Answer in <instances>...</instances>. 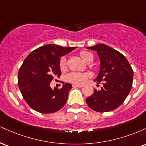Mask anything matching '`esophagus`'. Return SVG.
I'll return each instance as SVG.
<instances>
[{
  "label": "esophagus",
  "instance_id": "esophagus-1",
  "mask_svg": "<svg viewBox=\"0 0 146 146\" xmlns=\"http://www.w3.org/2000/svg\"><path fill=\"white\" fill-rule=\"evenodd\" d=\"M73 86L74 87V88H76V87H78V88H82V85H78V84H73Z\"/></svg>",
  "mask_w": 146,
  "mask_h": 146
}]
</instances>
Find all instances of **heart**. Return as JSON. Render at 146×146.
<instances>
[{"instance_id":"obj_1","label":"heart","mask_w":146,"mask_h":146,"mask_svg":"<svg viewBox=\"0 0 146 146\" xmlns=\"http://www.w3.org/2000/svg\"><path fill=\"white\" fill-rule=\"evenodd\" d=\"M81 59L86 63H90L93 61V56L91 53L86 51H81L79 53ZM60 68L62 71L66 69V59L65 57H62L59 63ZM89 77L88 73H71L67 75L66 79L70 82L75 84L81 85L86 82L87 78Z\"/></svg>"}]
</instances>
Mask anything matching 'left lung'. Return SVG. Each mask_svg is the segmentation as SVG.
I'll list each match as a JSON object with an SVG mask.
<instances>
[{"mask_svg":"<svg viewBox=\"0 0 146 146\" xmlns=\"http://www.w3.org/2000/svg\"><path fill=\"white\" fill-rule=\"evenodd\" d=\"M88 49L97 51L100 60L99 74L94 80L103 86L94 89L86 99L92 110L100 113L116 109L124 102L132 86L133 71L125 57L120 52L104 44H98Z\"/></svg>","mask_w":146,"mask_h":146,"instance_id":"1","label":"left lung"}]
</instances>
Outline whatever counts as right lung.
<instances>
[{
	"label": "right lung",
	"mask_w": 146,
	"mask_h": 146,
	"mask_svg": "<svg viewBox=\"0 0 146 146\" xmlns=\"http://www.w3.org/2000/svg\"><path fill=\"white\" fill-rule=\"evenodd\" d=\"M76 48L46 44L25 58L18 71V84L23 98L32 109L43 114L53 113L66 104L72 85L66 83L60 89H52L50 83L61 75L60 57Z\"/></svg>",
	"instance_id": "right-lung-1"
}]
</instances>
